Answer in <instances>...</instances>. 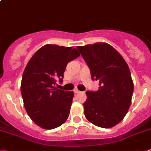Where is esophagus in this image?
Here are the masks:
<instances>
[{
    "instance_id": "1",
    "label": "esophagus",
    "mask_w": 151,
    "mask_h": 151,
    "mask_svg": "<svg viewBox=\"0 0 151 151\" xmlns=\"http://www.w3.org/2000/svg\"><path fill=\"white\" fill-rule=\"evenodd\" d=\"M74 91V93H80V92H81V91H78V89H75L74 91Z\"/></svg>"
}]
</instances>
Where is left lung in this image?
I'll list each match as a JSON object with an SVG mask.
<instances>
[{"label": "left lung", "instance_id": "obj_1", "mask_svg": "<svg viewBox=\"0 0 151 151\" xmlns=\"http://www.w3.org/2000/svg\"><path fill=\"white\" fill-rule=\"evenodd\" d=\"M91 70V78L99 81L98 91H87L85 115L90 122L110 128L124 119L131 104L133 82L129 66L111 45L97 42L78 46Z\"/></svg>", "mask_w": 151, "mask_h": 151}]
</instances>
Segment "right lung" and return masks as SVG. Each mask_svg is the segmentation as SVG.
Masks as SVG:
<instances>
[{
	"instance_id": "add662e5",
	"label": "right lung",
	"mask_w": 151,
	"mask_h": 151,
	"mask_svg": "<svg viewBox=\"0 0 151 151\" xmlns=\"http://www.w3.org/2000/svg\"><path fill=\"white\" fill-rule=\"evenodd\" d=\"M76 48L45 45L33 55L25 67L21 93L27 114L45 129L60 127L67 120L73 91L58 89L57 81H63L70 61L78 58Z\"/></svg>"
}]
</instances>
